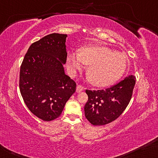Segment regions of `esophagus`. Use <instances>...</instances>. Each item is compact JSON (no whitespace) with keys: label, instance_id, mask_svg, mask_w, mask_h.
<instances>
[{"label":"esophagus","instance_id":"obj_1","mask_svg":"<svg viewBox=\"0 0 158 158\" xmlns=\"http://www.w3.org/2000/svg\"><path fill=\"white\" fill-rule=\"evenodd\" d=\"M85 89V87L82 85H77L76 87V92L77 93H81V91Z\"/></svg>","mask_w":158,"mask_h":158}]
</instances>
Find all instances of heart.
<instances>
[{
  "instance_id": "heart-1",
  "label": "heart",
  "mask_w": 158,
  "mask_h": 158,
  "mask_svg": "<svg viewBox=\"0 0 158 158\" xmlns=\"http://www.w3.org/2000/svg\"><path fill=\"white\" fill-rule=\"evenodd\" d=\"M88 65L87 74L94 85H111L123 76L127 66V58L121 52L104 46H86L76 53H68L66 65L71 76Z\"/></svg>"
}]
</instances>
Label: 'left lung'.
I'll use <instances>...</instances> for the list:
<instances>
[{
  "label": "left lung",
  "mask_w": 158,
  "mask_h": 158,
  "mask_svg": "<svg viewBox=\"0 0 158 158\" xmlns=\"http://www.w3.org/2000/svg\"><path fill=\"white\" fill-rule=\"evenodd\" d=\"M135 84V77L131 75L110 88L86 89L88 100L84 110L87 119L94 126L105 125L116 119L129 103Z\"/></svg>",
  "instance_id": "obj_1"
}]
</instances>
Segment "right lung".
<instances>
[{
  "label": "right lung",
  "instance_id": "obj_1",
  "mask_svg": "<svg viewBox=\"0 0 158 158\" xmlns=\"http://www.w3.org/2000/svg\"><path fill=\"white\" fill-rule=\"evenodd\" d=\"M66 37L53 33L31 44L20 67L21 95L31 112L43 121L59 117L76 92V82L64 68Z\"/></svg>",
  "mask_w": 158,
  "mask_h": 158
}]
</instances>
